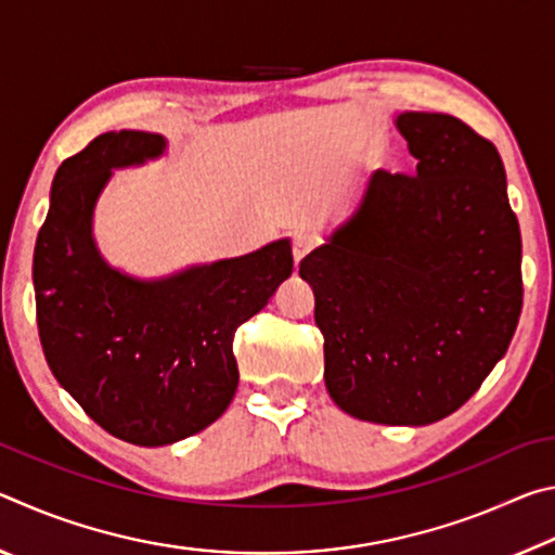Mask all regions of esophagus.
<instances>
[{"instance_id": "esophagus-1", "label": "esophagus", "mask_w": 555, "mask_h": 555, "mask_svg": "<svg viewBox=\"0 0 555 555\" xmlns=\"http://www.w3.org/2000/svg\"><path fill=\"white\" fill-rule=\"evenodd\" d=\"M318 247V237L311 232H298L294 242H291V251H294V259L296 264L300 259H304L306 255H311V251Z\"/></svg>"}]
</instances>
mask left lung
Instances as JSON below:
<instances>
[{"label": "left lung", "instance_id": "obj_1", "mask_svg": "<svg viewBox=\"0 0 555 555\" xmlns=\"http://www.w3.org/2000/svg\"><path fill=\"white\" fill-rule=\"evenodd\" d=\"M416 171L379 168L354 218L300 261L325 337V387L354 418L426 426L502 360L521 315V232L490 139L403 112Z\"/></svg>", "mask_w": 555, "mask_h": 555}]
</instances>
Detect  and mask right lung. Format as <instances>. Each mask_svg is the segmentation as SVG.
I'll return each instance as SVG.
<instances>
[{
  "mask_svg": "<svg viewBox=\"0 0 555 555\" xmlns=\"http://www.w3.org/2000/svg\"><path fill=\"white\" fill-rule=\"evenodd\" d=\"M164 152V137L107 131L59 166L36 237V323L46 362L82 411L134 446H168L218 421L237 391L234 331L294 271L279 240L247 257L134 281L92 242V208L109 168Z\"/></svg>",
  "mask_w": 555,
  "mask_h": 555,
  "instance_id": "add662e5",
  "label": "right lung"
}]
</instances>
